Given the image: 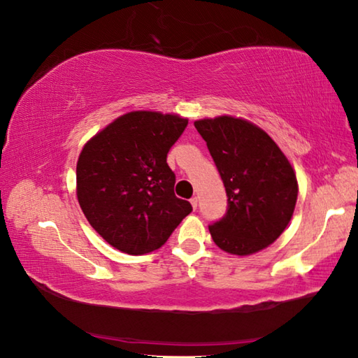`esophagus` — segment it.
<instances>
[{
    "instance_id": "34e87169",
    "label": "esophagus",
    "mask_w": 358,
    "mask_h": 358,
    "mask_svg": "<svg viewBox=\"0 0 358 358\" xmlns=\"http://www.w3.org/2000/svg\"><path fill=\"white\" fill-rule=\"evenodd\" d=\"M197 203H199V201H197V197H191V205H192V208L196 210L197 208Z\"/></svg>"
}]
</instances>
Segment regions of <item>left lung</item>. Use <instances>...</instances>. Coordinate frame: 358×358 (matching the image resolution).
Returning a JSON list of instances; mask_svg holds the SVG:
<instances>
[{
	"mask_svg": "<svg viewBox=\"0 0 358 358\" xmlns=\"http://www.w3.org/2000/svg\"><path fill=\"white\" fill-rule=\"evenodd\" d=\"M226 187L227 210L208 229L222 251L248 256L280 237L292 217L296 177L271 137L250 121L217 117L194 123Z\"/></svg>",
	"mask_w": 358,
	"mask_h": 358,
	"instance_id": "left-lung-1",
	"label": "left lung"
}]
</instances>
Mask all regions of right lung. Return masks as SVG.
<instances>
[{"mask_svg": "<svg viewBox=\"0 0 358 358\" xmlns=\"http://www.w3.org/2000/svg\"><path fill=\"white\" fill-rule=\"evenodd\" d=\"M186 118L157 112L120 117L85 145L77 161V199L108 245L132 256L166 243L192 211L173 192L167 153Z\"/></svg>", "mask_w": 358, "mask_h": 358, "instance_id": "obj_1", "label": "right lung"}]
</instances>
